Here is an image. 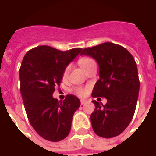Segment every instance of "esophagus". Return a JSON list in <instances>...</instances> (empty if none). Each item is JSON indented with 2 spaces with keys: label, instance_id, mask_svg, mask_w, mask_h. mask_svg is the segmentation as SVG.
I'll return each mask as SVG.
<instances>
[{
  "label": "esophagus",
  "instance_id": "obj_1",
  "mask_svg": "<svg viewBox=\"0 0 156 156\" xmlns=\"http://www.w3.org/2000/svg\"><path fill=\"white\" fill-rule=\"evenodd\" d=\"M87 102V100H81V105L86 104Z\"/></svg>",
  "mask_w": 156,
  "mask_h": 156
}]
</instances>
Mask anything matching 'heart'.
<instances>
[{
	"label": "heart",
	"instance_id": "obj_1",
	"mask_svg": "<svg viewBox=\"0 0 156 156\" xmlns=\"http://www.w3.org/2000/svg\"><path fill=\"white\" fill-rule=\"evenodd\" d=\"M94 60L93 59H90V58H87V57H85V58H81L79 60V65L81 66V68L82 69H84L86 66H87L88 63H90L91 62H93ZM69 70H70V66H67L65 69H64V71H63V74H62V77L63 79H66L67 77H68V75L69 74ZM75 93L77 94V95H79V96H85L87 93V89L86 87H75Z\"/></svg>",
	"mask_w": 156,
	"mask_h": 156
}]
</instances>
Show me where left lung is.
I'll return each instance as SVG.
<instances>
[{"label": "left lung", "mask_w": 156, "mask_h": 156, "mask_svg": "<svg viewBox=\"0 0 156 156\" xmlns=\"http://www.w3.org/2000/svg\"><path fill=\"white\" fill-rule=\"evenodd\" d=\"M81 55L93 57L99 65L100 79L92 96L108 101L105 105L93 101L92 128L101 137L117 136L129 125L138 100L140 81L135 59L125 48L112 42L84 48Z\"/></svg>", "instance_id": "obj_1"}]
</instances>
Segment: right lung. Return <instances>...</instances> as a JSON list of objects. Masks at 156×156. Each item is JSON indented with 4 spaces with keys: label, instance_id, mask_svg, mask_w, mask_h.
Wrapping results in <instances>:
<instances>
[{
    "label": "right lung",
    "instance_id": "1",
    "mask_svg": "<svg viewBox=\"0 0 156 156\" xmlns=\"http://www.w3.org/2000/svg\"><path fill=\"white\" fill-rule=\"evenodd\" d=\"M82 48L61 51L39 46L27 52L20 68L21 94L27 118L43 139L60 141L69 135L75 112L81 102L74 94L62 101L53 97L60 86L65 68Z\"/></svg>",
    "mask_w": 156,
    "mask_h": 156
}]
</instances>
